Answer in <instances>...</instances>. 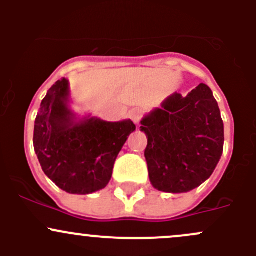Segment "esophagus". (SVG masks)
Wrapping results in <instances>:
<instances>
[{"mask_svg":"<svg viewBox=\"0 0 256 256\" xmlns=\"http://www.w3.org/2000/svg\"><path fill=\"white\" fill-rule=\"evenodd\" d=\"M141 118H142V112H141L140 109H135L130 112V118L136 124V125L140 124Z\"/></svg>","mask_w":256,"mask_h":256,"instance_id":"obj_1","label":"esophagus"}]
</instances>
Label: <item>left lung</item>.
I'll return each instance as SVG.
<instances>
[{
	"mask_svg": "<svg viewBox=\"0 0 256 256\" xmlns=\"http://www.w3.org/2000/svg\"><path fill=\"white\" fill-rule=\"evenodd\" d=\"M147 136L144 157L156 190L186 193L200 187L216 170L224 146V124L208 85L187 96L174 92L141 121Z\"/></svg>",
	"mask_w": 256,
	"mask_h": 256,
	"instance_id": "1",
	"label": "left lung"
}]
</instances>
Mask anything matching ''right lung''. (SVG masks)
Masks as SVG:
<instances>
[{
    "mask_svg": "<svg viewBox=\"0 0 256 256\" xmlns=\"http://www.w3.org/2000/svg\"><path fill=\"white\" fill-rule=\"evenodd\" d=\"M135 130L131 120L76 118L69 109V82L63 78L42 100L33 144L49 180L72 194H90L106 187L116 157Z\"/></svg>",
    "mask_w": 256,
    "mask_h": 256,
    "instance_id": "right-lung-1",
    "label": "right lung"
}]
</instances>
